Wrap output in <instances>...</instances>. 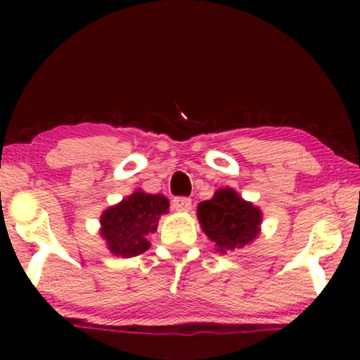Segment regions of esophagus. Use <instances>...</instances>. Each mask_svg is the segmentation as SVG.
<instances>
[{
  "label": "esophagus",
  "mask_w": 360,
  "mask_h": 360,
  "mask_svg": "<svg viewBox=\"0 0 360 360\" xmlns=\"http://www.w3.org/2000/svg\"><path fill=\"white\" fill-rule=\"evenodd\" d=\"M172 206L176 211H188L191 208V200L186 198V196H176V198L172 200Z\"/></svg>",
  "instance_id": "1"
}]
</instances>
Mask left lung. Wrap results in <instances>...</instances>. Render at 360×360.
Returning <instances> with one entry per match:
<instances>
[{"label": "left lung", "mask_w": 360, "mask_h": 360, "mask_svg": "<svg viewBox=\"0 0 360 360\" xmlns=\"http://www.w3.org/2000/svg\"><path fill=\"white\" fill-rule=\"evenodd\" d=\"M198 219L205 234L219 252L239 250L259 234L262 214L231 188H221L211 200L198 205Z\"/></svg>", "instance_id": "1"}]
</instances>
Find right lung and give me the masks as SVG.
Returning a JSON list of instances; mask_svg holds the SVG:
<instances>
[{"instance_id": "obj_1", "label": "right lung", "mask_w": 360, "mask_h": 360, "mask_svg": "<svg viewBox=\"0 0 360 360\" xmlns=\"http://www.w3.org/2000/svg\"><path fill=\"white\" fill-rule=\"evenodd\" d=\"M169 200L162 195L136 191L101 216V236L115 255L134 257L149 249L147 236L154 233L160 214L167 213Z\"/></svg>"}]
</instances>
